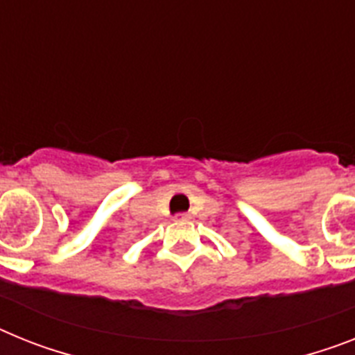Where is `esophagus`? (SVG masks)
Masks as SVG:
<instances>
[{
    "instance_id": "obj_1",
    "label": "esophagus",
    "mask_w": 355,
    "mask_h": 355,
    "mask_svg": "<svg viewBox=\"0 0 355 355\" xmlns=\"http://www.w3.org/2000/svg\"><path fill=\"white\" fill-rule=\"evenodd\" d=\"M189 218H191V216H189L187 213H180V214H177V216H175V220H178V222H187Z\"/></svg>"
}]
</instances>
